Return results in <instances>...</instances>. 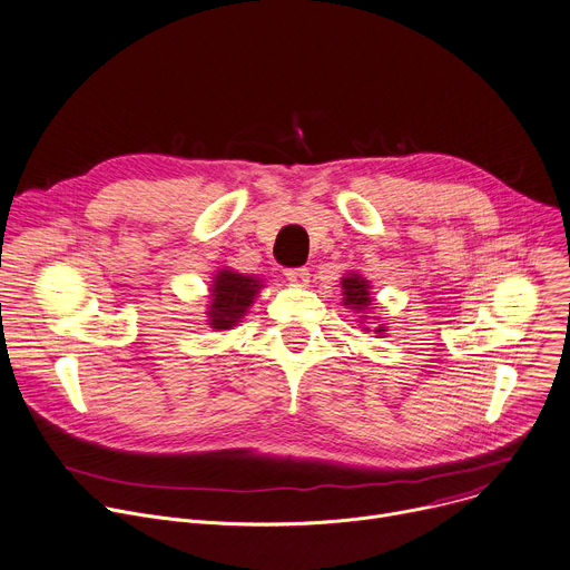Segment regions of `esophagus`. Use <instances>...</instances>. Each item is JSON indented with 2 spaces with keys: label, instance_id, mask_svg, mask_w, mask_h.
Wrapping results in <instances>:
<instances>
[{
  "label": "esophagus",
  "instance_id": "1",
  "mask_svg": "<svg viewBox=\"0 0 570 570\" xmlns=\"http://www.w3.org/2000/svg\"><path fill=\"white\" fill-rule=\"evenodd\" d=\"M285 278L298 287H305L311 283V274L305 267H296V269H285Z\"/></svg>",
  "mask_w": 570,
  "mask_h": 570
}]
</instances>
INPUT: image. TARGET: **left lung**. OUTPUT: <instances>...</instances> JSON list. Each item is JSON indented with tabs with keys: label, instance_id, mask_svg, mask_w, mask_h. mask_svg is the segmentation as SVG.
Listing matches in <instances>:
<instances>
[{
	"label": "left lung",
	"instance_id": "left-lung-1",
	"mask_svg": "<svg viewBox=\"0 0 570 570\" xmlns=\"http://www.w3.org/2000/svg\"><path fill=\"white\" fill-rule=\"evenodd\" d=\"M370 281H365L361 274H356V272H352V274H346L344 278H342V305H346V308H352V311H356V313H365V311H370L372 305H374V298H372V294H370ZM365 320V317H363ZM363 320H361V324H363ZM365 328V326H363ZM365 331H370V328H365ZM387 328H385V324H376L374 326V333H385Z\"/></svg>",
	"mask_w": 570,
	"mask_h": 570
}]
</instances>
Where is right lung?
Segmentation results:
<instances>
[{"instance_id": "obj_1", "label": "right lung", "mask_w": 570, "mask_h": 570, "mask_svg": "<svg viewBox=\"0 0 570 570\" xmlns=\"http://www.w3.org/2000/svg\"><path fill=\"white\" fill-rule=\"evenodd\" d=\"M262 289V281L255 276H244L233 269L216 272L209 287L207 324L214 331H230L250 308L253 298Z\"/></svg>"}]
</instances>
